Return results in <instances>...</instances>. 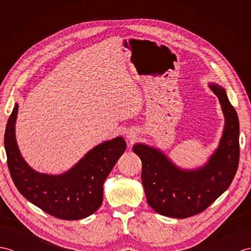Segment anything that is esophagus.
<instances>
[{
    "mask_svg": "<svg viewBox=\"0 0 251 251\" xmlns=\"http://www.w3.org/2000/svg\"><path fill=\"white\" fill-rule=\"evenodd\" d=\"M126 138H127V140H129L131 142V141L135 140L136 135L132 131H129V132H127V134H126Z\"/></svg>",
    "mask_w": 251,
    "mask_h": 251,
    "instance_id": "1",
    "label": "esophagus"
}]
</instances>
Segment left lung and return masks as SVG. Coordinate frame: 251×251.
I'll list each match as a JSON object with an SVG mask.
<instances>
[{
  "instance_id": "8db88e82",
  "label": "left lung",
  "mask_w": 251,
  "mask_h": 251,
  "mask_svg": "<svg viewBox=\"0 0 251 251\" xmlns=\"http://www.w3.org/2000/svg\"><path fill=\"white\" fill-rule=\"evenodd\" d=\"M209 88L219 99L225 129L215 153L204 166L181 169L158 149L137 143L132 150L142 162L141 181L148 204L157 214L184 219L204 211L227 190L239 162V123L226 89L216 83Z\"/></svg>"
}]
</instances>
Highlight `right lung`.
<instances>
[{"mask_svg": "<svg viewBox=\"0 0 251 251\" xmlns=\"http://www.w3.org/2000/svg\"><path fill=\"white\" fill-rule=\"evenodd\" d=\"M16 103L4 136L10 176L20 194L46 214L62 220H79L98 209L103 201V183L117 159L126 150L122 137L104 141L85 154L61 175L41 174L25 163L17 146Z\"/></svg>", "mask_w": 251, "mask_h": 251, "instance_id": "right-lung-1", "label": "right lung"}]
</instances>
